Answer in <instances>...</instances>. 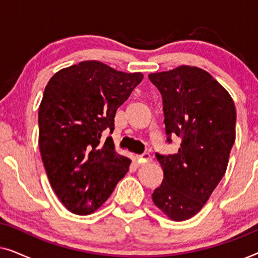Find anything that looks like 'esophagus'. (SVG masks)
<instances>
[{"label":"esophagus","instance_id":"1","mask_svg":"<svg viewBox=\"0 0 258 258\" xmlns=\"http://www.w3.org/2000/svg\"><path fill=\"white\" fill-rule=\"evenodd\" d=\"M150 161V155L149 154H142L141 156H137L136 157V163L141 165V164H146L148 162Z\"/></svg>","mask_w":258,"mask_h":258}]
</instances>
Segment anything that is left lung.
<instances>
[{
	"mask_svg": "<svg viewBox=\"0 0 258 258\" xmlns=\"http://www.w3.org/2000/svg\"><path fill=\"white\" fill-rule=\"evenodd\" d=\"M162 95L167 143L181 139L176 154H156L163 181L153 201L169 218L199 213L227 170L235 142L236 108L227 90L206 70L181 66L150 74Z\"/></svg>",
	"mask_w": 258,
	"mask_h": 258,
	"instance_id": "8db88e82",
	"label": "left lung"
}]
</instances>
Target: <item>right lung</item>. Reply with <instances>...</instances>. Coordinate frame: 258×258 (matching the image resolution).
Here are the masks:
<instances>
[{"label": "right lung", "instance_id": "add662e5", "mask_svg": "<svg viewBox=\"0 0 258 258\" xmlns=\"http://www.w3.org/2000/svg\"><path fill=\"white\" fill-rule=\"evenodd\" d=\"M143 79L98 61L56 73L38 109V144L51 188L67 209L89 215L98 209L129 170L130 160L115 151L116 110Z\"/></svg>", "mask_w": 258, "mask_h": 258}]
</instances>
